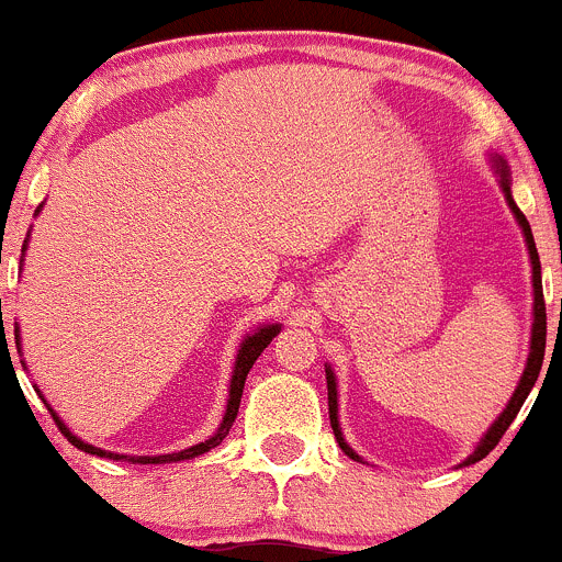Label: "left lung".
I'll use <instances>...</instances> for the list:
<instances>
[{
  "instance_id": "8db88e82",
  "label": "left lung",
  "mask_w": 562,
  "mask_h": 562,
  "mask_svg": "<svg viewBox=\"0 0 562 562\" xmlns=\"http://www.w3.org/2000/svg\"><path fill=\"white\" fill-rule=\"evenodd\" d=\"M488 164H492V171L497 175V182H499V191H503L505 202H508L510 213H514L516 224H519L521 235H525V246H527V254H530V268H532V327H530V352H527V363H525V371H521L519 382H516V391L514 396L508 398V404H505L503 413L494 418V424L488 426L486 431H483V437L477 440V446L472 448V453L468 459H464L459 468H468V464H475L481 462L483 457H488V451H492L494 446L499 442V437L508 431V426L514 424V418L519 415L521 404H525V398L530 396L532 385H536L538 380V371H541V363H543V349H547V305H543V286H541V262H538V251H536V240H532V232H530V224H527V218L521 215V210L516 207L514 196H510V169L508 164H505L503 158H499L497 153L488 155ZM325 380H327V409H330V426H333V435H336V442L338 448H341L344 453H347L349 459H355V462H363V457H358V453L352 451V446H349L347 440H344V431H341V424H338V382H336V374H333L330 363H325ZM369 464V462H363Z\"/></svg>"
}]
</instances>
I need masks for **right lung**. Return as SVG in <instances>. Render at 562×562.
<instances>
[{"label": "right lung", "instance_id": "right-lung-1", "mask_svg": "<svg viewBox=\"0 0 562 562\" xmlns=\"http://www.w3.org/2000/svg\"><path fill=\"white\" fill-rule=\"evenodd\" d=\"M41 210H43V204L35 210V215L41 213ZM26 246H30V235H26L24 248H21V268H24ZM0 303H2V300H0ZM279 333H281V325H279V322H273V325H259L257 330H251V333H246V336H243L240 349H237L235 366H232L229 396H226V409H224V418H221L218 429H215V435L207 437V440H204V442H196V446L186 448V451H177V453H160V457H125V453H114V451H103V448H94V446H90V442H85V440H81V437H76L74 431L68 429V424H65V420L59 418L57 409H54L52 404H48L46 398H43L41 387H35V391H37V396H41L43 402L48 404V409H52V415H54V420H57L59 431H63V435L68 437V440L74 442L76 448H79V451L92 453V457L114 459V462H120V459H125V462H133V464H171V462H188V459H196V457H202V453L213 451V448L221 446V442H224V437L229 435L232 424H235V418H237V409H240V398H243V387H246L248 371H251V366L257 363L259 355L265 352V347H268V344L273 341V338L279 336ZM4 341H8V338H4ZM15 347H19V352H21V330H19V325H15ZM21 355H24V352H21ZM21 366H26L24 360H21Z\"/></svg>", "mask_w": 562, "mask_h": 562}]
</instances>
